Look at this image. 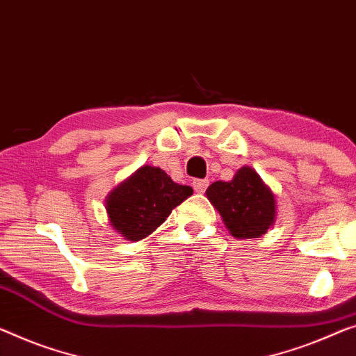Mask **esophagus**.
<instances>
[{
	"label": "esophagus",
	"instance_id": "1",
	"mask_svg": "<svg viewBox=\"0 0 356 356\" xmlns=\"http://www.w3.org/2000/svg\"><path fill=\"white\" fill-rule=\"evenodd\" d=\"M209 180L208 179H196L193 180V188L196 193H204L206 188H208Z\"/></svg>",
	"mask_w": 356,
	"mask_h": 356
}]
</instances>
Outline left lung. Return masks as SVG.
I'll return each instance as SVG.
<instances>
[{"instance_id":"1","label":"left lung","mask_w":356,"mask_h":356,"mask_svg":"<svg viewBox=\"0 0 356 356\" xmlns=\"http://www.w3.org/2000/svg\"><path fill=\"white\" fill-rule=\"evenodd\" d=\"M211 204L219 211L233 236L259 238L275 224V195L252 168L238 169L230 182L217 180L206 190Z\"/></svg>"}]
</instances>
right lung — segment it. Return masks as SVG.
<instances>
[{
    "mask_svg": "<svg viewBox=\"0 0 356 356\" xmlns=\"http://www.w3.org/2000/svg\"><path fill=\"white\" fill-rule=\"evenodd\" d=\"M192 193V187L176 184L163 169L142 166L111 190L105 209L110 225L124 240L139 241L156 230Z\"/></svg>",
    "mask_w": 356,
    "mask_h": 356,
    "instance_id": "1",
    "label": "right lung"
}]
</instances>
